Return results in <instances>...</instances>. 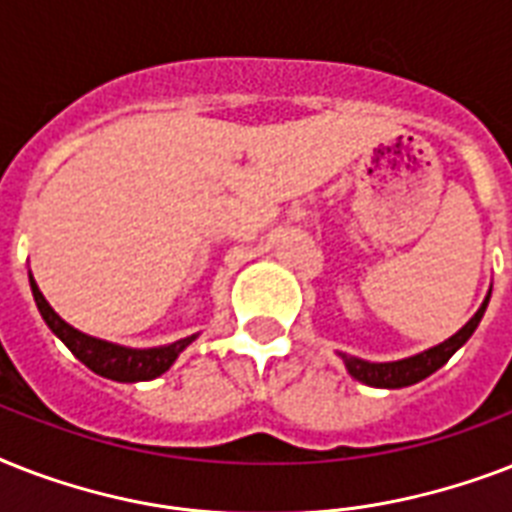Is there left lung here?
Segmentation results:
<instances>
[{"instance_id": "obj_1", "label": "left lung", "mask_w": 512, "mask_h": 512, "mask_svg": "<svg viewBox=\"0 0 512 512\" xmlns=\"http://www.w3.org/2000/svg\"><path fill=\"white\" fill-rule=\"evenodd\" d=\"M489 297H492V292L486 295V300L481 303L476 316H473L457 335H452L449 340L441 342V345H433V348L422 350L417 356L401 358V361H385V364H372V361H364V358L340 353L342 364H345V369H348L353 380L364 382V385H372V388H406V385H414V382L425 380V377H430L436 369H441V366H444L446 361L470 340V335L476 332V327L481 324V319H484Z\"/></svg>"}]
</instances>
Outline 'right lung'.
Here are the masks:
<instances>
[{
    "label": "right lung",
    "mask_w": 512,
    "mask_h": 512,
    "mask_svg": "<svg viewBox=\"0 0 512 512\" xmlns=\"http://www.w3.org/2000/svg\"><path fill=\"white\" fill-rule=\"evenodd\" d=\"M28 281H31V292H34L36 308L42 313L44 324L52 329V335L60 337L63 345H66L87 369H92V372L100 374V377H108V380H154V377L167 372V369L175 364V358L196 340V335H191L183 337V340L170 342V345H162V348H124V345L98 340V337L84 335V332H79V329H74L71 324H66V321L60 319L58 313L52 311V305L44 300L42 292H39L34 276H28Z\"/></svg>",
    "instance_id": "obj_1"
}]
</instances>
